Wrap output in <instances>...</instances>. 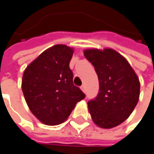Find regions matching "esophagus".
Instances as JSON below:
<instances>
[{"mask_svg":"<svg viewBox=\"0 0 154 154\" xmlns=\"http://www.w3.org/2000/svg\"><path fill=\"white\" fill-rule=\"evenodd\" d=\"M81 89H82V91L84 92V93H86V88H85L84 85H82V86H81Z\"/></svg>","mask_w":154,"mask_h":154,"instance_id":"1","label":"esophagus"}]
</instances>
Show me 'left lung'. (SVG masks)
<instances>
[{
  "instance_id": "1",
  "label": "left lung",
  "mask_w": 154,
  "mask_h": 154,
  "mask_svg": "<svg viewBox=\"0 0 154 154\" xmlns=\"http://www.w3.org/2000/svg\"><path fill=\"white\" fill-rule=\"evenodd\" d=\"M95 67L99 92L88 103V111L96 125L112 128L125 121L139 100L140 82L128 60L112 48H92L83 51Z\"/></svg>"
}]
</instances>
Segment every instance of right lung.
<instances>
[{
  "instance_id": "1",
  "label": "right lung",
  "mask_w": 154,
  "mask_h": 154,
  "mask_svg": "<svg viewBox=\"0 0 154 154\" xmlns=\"http://www.w3.org/2000/svg\"><path fill=\"white\" fill-rule=\"evenodd\" d=\"M74 49L55 45L41 53L25 69L21 89L29 109L40 122L58 125L67 119L85 94L73 85L69 63Z\"/></svg>"
}]
</instances>
